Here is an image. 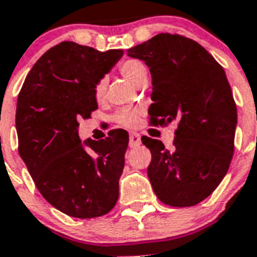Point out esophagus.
I'll use <instances>...</instances> for the list:
<instances>
[{
    "label": "esophagus",
    "mask_w": 257,
    "mask_h": 257,
    "mask_svg": "<svg viewBox=\"0 0 257 257\" xmlns=\"http://www.w3.org/2000/svg\"><path fill=\"white\" fill-rule=\"evenodd\" d=\"M142 144V138L138 133H131L130 134V140H128V145H130V148H136V147H139Z\"/></svg>",
    "instance_id": "esophagus-1"
}]
</instances>
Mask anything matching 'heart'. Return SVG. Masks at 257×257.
I'll list each match as a JSON object with an SVG mask.
<instances>
[{
	"mask_svg": "<svg viewBox=\"0 0 257 257\" xmlns=\"http://www.w3.org/2000/svg\"><path fill=\"white\" fill-rule=\"evenodd\" d=\"M121 73L124 78L130 83L135 86V83L142 78L143 76H147V69L144 64L139 60H127L121 65ZM105 92V79H100L95 86V97L97 100H101ZM140 115V109L138 108H124L118 110L115 114V121L121 123L122 126H134L138 122V118Z\"/></svg>",
	"mask_w": 257,
	"mask_h": 257,
	"instance_id": "heart-1",
	"label": "heart"
}]
</instances>
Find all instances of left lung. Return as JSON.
<instances>
[{"label":"left lung","mask_w":257,"mask_h":257,"mask_svg":"<svg viewBox=\"0 0 257 257\" xmlns=\"http://www.w3.org/2000/svg\"><path fill=\"white\" fill-rule=\"evenodd\" d=\"M149 68L154 124L178 121L174 151L143 136L156 196L165 205L189 207L221 183L234 151L237 106L221 65L196 41L161 33L127 50Z\"/></svg>","instance_id":"8db88e82"}]
</instances>
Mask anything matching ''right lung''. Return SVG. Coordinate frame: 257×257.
Here are the masks:
<instances>
[{
    "label": "right lung",
    "mask_w": 257,
    "mask_h": 257,
    "mask_svg": "<svg viewBox=\"0 0 257 257\" xmlns=\"http://www.w3.org/2000/svg\"><path fill=\"white\" fill-rule=\"evenodd\" d=\"M122 55L61 42L38 59L18 96L20 157L44 198L72 217L101 216L117 203L126 134L82 142L78 119L97 108L95 86Z\"/></svg>",
    "instance_id": "1"
}]
</instances>
